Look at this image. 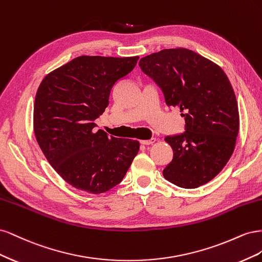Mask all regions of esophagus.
I'll use <instances>...</instances> for the list:
<instances>
[{"label":"esophagus","instance_id":"obj_1","mask_svg":"<svg viewBox=\"0 0 262 262\" xmlns=\"http://www.w3.org/2000/svg\"><path fill=\"white\" fill-rule=\"evenodd\" d=\"M156 142V139H149V140H142L141 141V144H143V145H150V144H153V143H155Z\"/></svg>","mask_w":262,"mask_h":262}]
</instances>
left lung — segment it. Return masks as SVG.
Masks as SVG:
<instances>
[{"label": "left lung", "instance_id": "8db88e82", "mask_svg": "<svg viewBox=\"0 0 262 262\" xmlns=\"http://www.w3.org/2000/svg\"><path fill=\"white\" fill-rule=\"evenodd\" d=\"M139 66L161 87L167 106L178 107L186 131L166 137L173 156L165 179L186 189L211 181L231 158L239 131L238 105L227 75L216 63L186 48L164 49Z\"/></svg>", "mask_w": 262, "mask_h": 262}]
</instances>
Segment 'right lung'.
I'll return each mask as SVG.
<instances>
[{
    "mask_svg": "<svg viewBox=\"0 0 262 262\" xmlns=\"http://www.w3.org/2000/svg\"><path fill=\"white\" fill-rule=\"evenodd\" d=\"M139 57L81 55L47 74L34 105V131L42 153L69 185L99 194L121 182L137 156V140L96 131L115 83Z\"/></svg>",
    "mask_w": 262,
    "mask_h": 262,
    "instance_id": "obj_1",
    "label": "right lung"
}]
</instances>
